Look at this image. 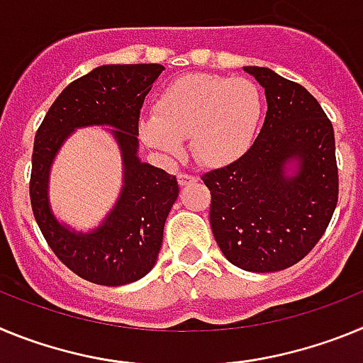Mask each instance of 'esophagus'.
<instances>
[{
    "label": "esophagus",
    "instance_id": "34e87169",
    "mask_svg": "<svg viewBox=\"0 0 363 363\" xmlns=\"http://www.w3.org/2000/svg\"><path fill=\"white\" fill-rule=\"evenodd\" d=\"M196 182H198L196 176L185 174V172H182V174H178V184H179V187H187V185L196 184Z\"/></svg>",
    "mask_w": 363,
    "mask_h": 363
}]
</instances>
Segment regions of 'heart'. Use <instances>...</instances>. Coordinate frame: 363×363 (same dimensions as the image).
<instances>
[{
    "label": "heart",
    "instance_id": "1",
    "mask_svg": "<svg viewBox=\"0 0 363 363\" xmlns=\"http://www.w3.org/2000/svg\"><path fill=\"white\" fill-rule=\"evenodd\" d=\"M156 114L142 118L140 136L167 158L189 138L194 158L209 167L236 162L251 149L264 116V94L252 79L185 74L160 92Z\"/></svg>",
    "mask_w": 363,
    "mask_h": 363
}]
</instances>
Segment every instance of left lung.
Returning <instances> with one entry per match:
<instances>
[{"instance_id": "obj_1", "label": "left lung", "mask_w": 363, "mask_h": 363, "mask_svg": "<svg viewBox=\"0 0 363 363\" xmlns=\"http://www.w3.org/2000/svg\"><path fill=\"white\" fill-rule=\"evenodd\" d=\"M265 89L267 114L252 147L201 176L211 191V229L243 271L298 264L325 233L338 201L335 130L298 83L265 67H243Z\"/></svg>"}]
</instances>
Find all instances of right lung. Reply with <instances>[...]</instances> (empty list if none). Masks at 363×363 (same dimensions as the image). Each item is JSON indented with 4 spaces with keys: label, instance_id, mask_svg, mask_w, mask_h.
<instances>
[{
    "label": "right lung",
    "instance_id": "add662e5",
    "mask_svg": "<svg viewBox=\"0 0 363 363\" xmlns=\"http://www.w3.org/2000/svg\"><path fill=\"white\" fill-rule=\"evenodd\" d=\"M165 70L158 63L101 65L63 89L34 138L30 172L32 213L54 255L83 280L98 285L130 284L156 264L163 225L178 198V182L138 158V121L143 99ZM104 124L122 152L124 187L117 205L89 233L60 224L50 209L48 176L57 150L76 128Z\"/></svg>",
    "mask_w": 363,
    "mask_h": 363
}]
</instances>
